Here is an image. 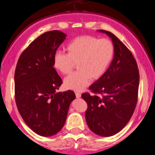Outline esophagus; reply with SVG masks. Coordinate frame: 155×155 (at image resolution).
<instances>
[{
	"instance_id": "34e87169",
	"label": "esophagus",
	"mask_w": 155,
	"mask_h": 155,
	"mask_svg": "<svg viewBox=\"0 0 155 155\" xmlns=\"http://www.w3.org/2000/svg\"><path fill=\"white\" fill-rule=\"evenodd\" d=\"M76 97L77 98L81 97V94L79 93V92H76Z\"/></svg>"
}]
</instances>
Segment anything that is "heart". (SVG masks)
I'll use <instances>...</instances> for the list:
<instances>
[{"label":"heart","mask_w":155,"mask_h":155,"mask_svg":"<svg viewBox=\"0 0 155 155\" xmlns=\"http://www.w3.org/2000/svg\"><path fill=\"white\" fill-rule=\"evenodd\" d=\"M68 54L56 51L53 66L61 73L68 75L77 63L78 71L64 79L68 89L81 91L90 84L91 79H97L104 74L114 55V46L108 39L82 36L69 43Z\"/></svg>","instance_id":"1"}]
</instances>
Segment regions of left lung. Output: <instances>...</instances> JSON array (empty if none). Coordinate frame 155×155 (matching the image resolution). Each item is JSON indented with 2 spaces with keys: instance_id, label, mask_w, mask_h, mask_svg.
Segmentation results:
<instances>
[{
  "instance_id": "1",
  "label": "left lung",
  "mask_w": 155,
  "mask_h": 155,
  "mask_svg": "<svg viewBox=\"0 0 155 155\" xmlns=\"http://www.w3.org/2000/svg\"><path fill=\"white\" fill-rule=\"evenodd\" d=\"M98 31L112 39L114 58L104 74L89 87L94 94L84 93L82 97L87 104L85 119L91 130L111 137L121 130L134 114L140 74L137 61L125 45L109 31Z\"/></svg>"
}]
</instances>
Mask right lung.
<instances>
[{
	"label": "right lung",
	"mask_w": 155,
	"mask_h": 155,
	"mask_svg": "<svg viewBox=\"0 0 155 155\" xmlns=\"http://www.w3.org/2000/svg\"><path fill=\"white\" fill-rule=\"evenodd\" d=\"M60 31L44 33L21 54L15 76L17 108L25 124L42 137L61 130L72 101L73 91L56 92L62 80L53 66V56L66 39Z\"/></svg>",
	"instance_id": "right-lung-1"
}]
</instances>
